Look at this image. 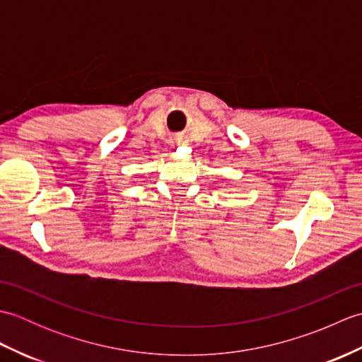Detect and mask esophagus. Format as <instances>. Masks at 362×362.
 I'll list each match as a JSON object with an SVG mask.
<instances>
[{"label":"esophagus","instance_id":"esophagus-1","mask_svg":"<svg viewBox=\"0 0 362 362\" xmlns=\"http://www.w3.org/2000/svg\"><path fill=\"white\" fill-rule=\"evenodd\" d=\"M175 144H185L187 141H185V138H183V136H175Z\"/></svg>","mask_w":362,"mask_h":362}]
</instances>
